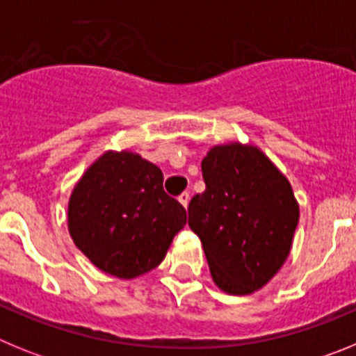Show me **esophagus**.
I'll return each instance as SVG.
<instances>
[{"label": "esophagus", "mask_w": 356, "mask_h": 356, "mask_svg": "<svg viewBox=\"0 0 356 356\" xmlns=\"http://www.w3.org/2000/svg\"><path fill=\"white\" fill-rule=\"evenodd\" d=\"M178 201H180L181 205H184L185 209H187L188 201H191V194H188V193H181L180 196H178Z\"/></svg>", "instance_id": "34e87169"}]
</instances>
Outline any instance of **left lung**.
<instances>
[{"mask_svg": "<svg viewBox=\"0 0 356 356\" xmlns=\"http://www.w3.org/2000/svg\"><path fill=\"white\" fill-rule=\"evenodd\" d=\"M207 188L188 203V226L201 238L221 291H259L291 253L300 221L292 187L259 147L216 146L201 162Z\"/></svg>", "mask_w": 356, "mask_h": 356, "instance_id": "left-lung-1", "label": "left lung"}]
</instances>
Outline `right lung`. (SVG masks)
Segmentation results:
<instances>
[{
  "mask_svg": "<svg viewBox=\"0 0 356 356\" xmlns=\"http://www.w3.org/2000/svg\"><path fill=\"white\" fill-rule=\"evenodd\" d=\"M155 163L108 151L81 176L69 200V234L103 273L135 278L155 269L187 222Z\"/></svg>",
  "mask_w": 356,
  "mask_h": 356,
  "instance_id": "add662e5",
  "label": "right lung"
}]
</instances>
